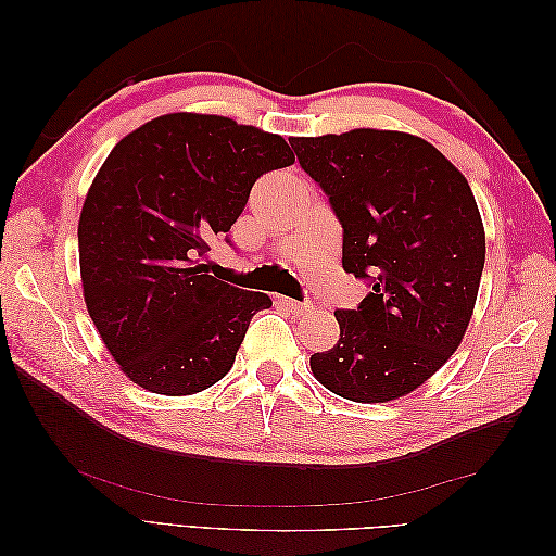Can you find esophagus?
I'll use <instances>...</instances> for the list:
<instances>
[{
    "label": "esophagus",
    "mask_w": 556,
    "mask_h": 556,
    "mask_svg": "<svg viewBox=\"0 0 556 556\" xmlns=\"http://www.w3.org/2000/svg\"><path fill=\"white\" fill-rule=\"evenodd\" d=\"M277 303L285 305V308H289L291 313H296V315H303V313L313 311L311 303H301V301H293V299H287V296H277Z\"/></svg>",
    "instance_id": "1"
}]
</instances>
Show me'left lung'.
<instances>
[{
    "mask_svg": "<svg viewBox=\"0 0 556 556\" xmlns=\"http://www.w3.org/2000/svg\"><path fill=\"white\" fill-rule=\"evenodd\" d=\"M291 146L344 229L341 265L370 287L358 308L334 311L341 334L311 356L315 380L361 404L404 396L452 358L473 315L485 267L473 191L410 134L356 128Z\"/></svg>",
    "mask_w": 556,
    "mask_h": 556,
    "instance_id": "left-lung-1",
    "label": "left lung"
}]
</instances>
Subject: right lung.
I'll list each match as a JSON object with an SVG mask.
<instances>
[{
    "mask_svg": "<svg viewBox=\"0 0 556 556\" xmlns=\"http://www.w3.org/2000/svg\"><path fill=\"white\" fill-rule=\"evenodd\" d=\"M287 140L215 114H164L114 146L78 222L83 296L122 370L181 396L219 382L267 293L200 263L227 243L253 184L293 164Z\"/></svg>",
    "mask_w": 556,
    "mask_h": 556,
    "instance_id": "add662e5",
    "label": "right lung"
}]
</instances>
